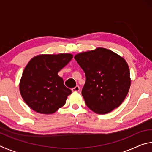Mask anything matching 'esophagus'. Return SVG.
I'll list each match as a JSON object with an SVG mask.
<instances>
[{
    "mask_svg": "<svg viewBox=\"0 0 152 152\" xmlns=\"http://www.w3.org/2000/svg\"><path fill=\"white\" fill-rule=\"evenodd\" d=\"M72 92H79L80 91V87L79 86H76L72 89Z\"/></svg>",
    "mask_w": 152,
    "mask_h": 152,
    "instance_id": "1",
    "label": "esophagus"
}]
</instances>
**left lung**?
Returning <instances> with one entry per match:
<instances>
[{"label":"left lung","mask_w":152,"mask_h":152,"mask_svg":"<svg viewBox=\"0 0 152 152\" xmlns=\"http://www.w3.org/2000/svg\"><path fill=\"white\" fill-rule=\"evenodd\" d=\"M74 59L86 74L82 95L86 106L97 114H107L119 107L131 86L125 59L102 48L78 53Z\"/></svg>","instance_id":"left-lung-1"}]
</instances>
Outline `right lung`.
<instances>
[{
    "mask_svg": "<svg viewBox=\"0 0 152 152\" xmlns=\"http://www.w3.org/2000/svg\"><path fill=\"white\" fill-rule=\"evenodd\" d=\"M72 58L71 53L42 54L28 62L19 82V91L31 109L48 115L65 104L72 91L58 74Z\"/></svg>",
    "mask_w": 152,
    "mask_h": 152,
    "instance_id": "obj_1",
    "label": "right lung"
}]
</instances>
